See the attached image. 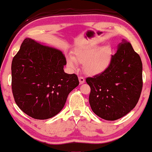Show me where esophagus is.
<instances>
[{"label":"esophagus","mask_w":152,"mask_h":152,"mask_svg":"<svg viewBox=\"0 0 152 152\" xmlns=\"http://www.w3.org/2000/svg\"><path fill=\"white\" fill-rule=\"evenodd\" d=\"M78 80H79V82H80V84H83V83H85V78H83V76H80V77H78Z\"/></svg>","instance_id":"obj_1"}]
</instances>
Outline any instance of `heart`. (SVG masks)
<instances>
[{
	"label": "heart",
	"mask_w": 152,
	"mask_h": 152,
	"mask_svg": "<svg viewBox=\"0 0 152 152\" xmlns=\"http://www.w3.org/2000/svg\"><path fill=\"white\" fill-rule=\"evenodd\" d=\"M114 50L110 45L79 50L75 52L73 58H67V66L75 69L77 64H83V70L87 75L96 76L103 73L112 64Z\"/></svg>",
	"instance_id": "1"
}]
</instances>
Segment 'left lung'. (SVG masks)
<instances>
[{
	"mask_svg": "<svg viewBox=\"0 0 152 152\" xmlns=\"http://www.w3.org/2000/svg\"><path fill=\"white\" fill-rule=\"evenodd\" d=\"M142 64L131 43L123 39L110 67L103 73L86 78L91 88L89 101L102 119L115 121L135 107L142 88Z\"/></svg>",
	"mask_w": 152,
	"mask_h": 152,
	"instance_id": "left-lung-1",
	"label": "left lung"
}]
</instances>
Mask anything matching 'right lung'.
I'll use <instances>...</instances> for the list:
<instances>
[{"mask_svg":"<svg viewBox=\"0 0 152 152\" xmlns=\"http://www.w3.org/2000/svg\"><path fill=\"white\" fill-rule=\"evenodd\" d=\"M61 51L25 38L12 63V89L18 107L31 118L45 120L61 112L79 84L75 74L63 70Z\"/></svg>","mask_w":152,"mask_h":152,"instance_id":"1","label":"right lung"}]
</instances>
